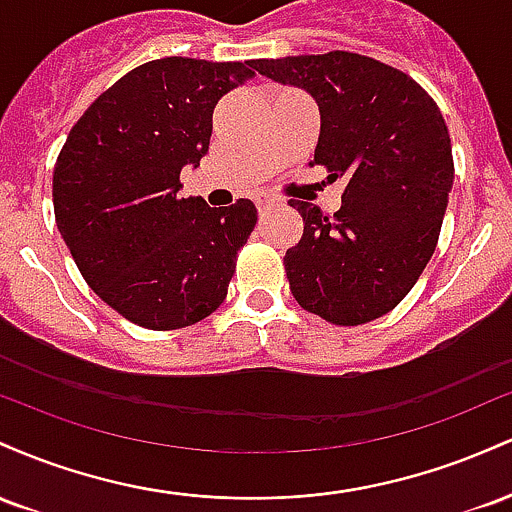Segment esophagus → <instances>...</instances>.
I'll return each instance as SVG.
<instances>
[{"label": "esophagus", "instance_id": "34e87169", "mask_svg": "<svg viewBox=\"0 0 512 512\" xmlns=\"http://www.w3.org/2000/svg\"><path fill=\"white\" fill-rule=\"evenodd\" d=\"M255 204H257V211H260V214H264V211H269L276 204V197H272V195H257L255 197Z\"/></svg>", "mask_w": 512, "mask_h": 512}]
</instances>
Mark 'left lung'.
<instances>
[{
	"label": "left lung",
	"instance_id": "8db88e82",
	"mask_svg": "<svg viewBox=\"0 0 512 512\" xmlns=\"http://www.w3.org/2000/svg\"><path fill=\"white\" fill-rule=\"evenodd\" d=\"M252 67L315 98L313 166L346 180L332 216L289 202L303 216V236L284 257L293 298L339 327L383 317L414 289L438 245L455 178L443 113L409 74L356 52Z\"/></svg>",
	"mask_w": 512,
	"mask_h": 512
}]
</instances>
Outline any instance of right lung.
I'll list each match as a JSON object with an SVG mask.
<instances>
[{"mask_svg":"<svg viewBox=\"0 0 512 512\" xmlns=\"http://www.w3.org/2000/svg\"><path fill=\"white\" fill-rule=\"evenodd\" d=\"M252 76V60L146 62L88 105L57 156V228L86 284L134 325L180 330L226 298L257 209L178 197L180 170L199 166L216 103Z\"/></svg>","mask_w":512,"mask_h":512,"instance_id":"obj_1","label":"right lung"}]
</instances>
